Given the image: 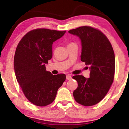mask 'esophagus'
I'll list each match as a JSON object with an SVG mask.
<instances>
[{"label":"esophagus","instance_id":"esophagus-1","mask_svg":"<svg viewBox=\"0 0 129 129\" xmlns=\"http://www.w3.org/2000/svg\"><path fill=\"white\" fill-rule=\"evenodd\" d=\"M66 78H67V80H71L72 79V76L70 75H67V76H66Z\"/></svg>","mask_w":129,"mask_h":129}]
</instances>
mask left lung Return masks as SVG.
<instances>
[{
	"mask_svg": "<svg viewBox=\"0 0 129 129\" xmlns=\"http://www.w3.org/2000/svg\"><path fill=\"white\" fill-rule=\"evenodd\" d=\"M81 43V60L89 66L90 77L75 75L78 87L73 91L76 102L92 106L100 102L107 94L114 80L115 56L108 39L101 31L82 26L69 31Z\"/></svg>",
	"mask_w": 129,
	"mask_h": 129,
	"instance_id": "1",
	"label": "left lung"
}]
</instances>
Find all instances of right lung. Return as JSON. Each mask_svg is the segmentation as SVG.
<instances>
[{"label":"right lung","instance_id":"add662e5","mask_svg":"<svg viewBox=\"0 0 129 129\" xmlns=\"http://www.w3.org/2000/svg\"><path fill=\"white\" fill-rule=\"evenodd\" d=\"M65 34L66 31L35 29L27 33L17 46L14 57L17 81L25 97L35 105L51 104L66 80L65 74L53 75L45 67L53 56V42Z\"/></svg>","mask_w":129,"mask_h":129}]
</instances>
